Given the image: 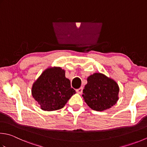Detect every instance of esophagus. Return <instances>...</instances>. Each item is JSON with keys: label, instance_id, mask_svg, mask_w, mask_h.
I'll return each instance as SVG.
<instances>
[{"label": "esophagus", "instance_id": "34e87169", "mask_svg": "<svg viewBox=\"0 0 147 147\" xmlns=\"http://www.w3.org/2000/svg\"><path fill=\"white\" fill-rule=\"evenodd\" d=\"M76 92L78 94H82V92H83V87H80V88H78V89H76Z\"/></svg>", "mask_w": 147, "mask_h": 147}]
</instances>
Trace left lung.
Instances as JSON below:
<instances>
[{
  "instance_id": "left-lung-1",
  "label": "left lung",
  "mask_w": 147,
  "mask_h": 147,
  "mask_svg": "<svg viewBox=\"0 0 147 147\" xmlns=\"http://www.w3.org/2000/svg\"><path fill=\"white\" fill-rule=\"evenodd\" d=\"M119 92V86L113 80L102 74L95 73L88 77L82 96L89 107L100 111L116 104Z\"/></svg>"
}]
</instances>
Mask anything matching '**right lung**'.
I'll return each mask as SVG.
<instances>
[{"label":"right lung","mask_w":147,"mask_h":147,"mask_svg":"<svg viewBox=\"0 0 147 147\" xmlns=\"http://www.w3.org/2000/svg\"><path fill=\"white\" fill-rule=\"evenodd\" d=\"M75 90L71 87L65 71L60 67L45 70L34 83L32 94L43 110L54 111L62 108Z\"/></svg>","instance_id":"obj_1"}]
</instances>
